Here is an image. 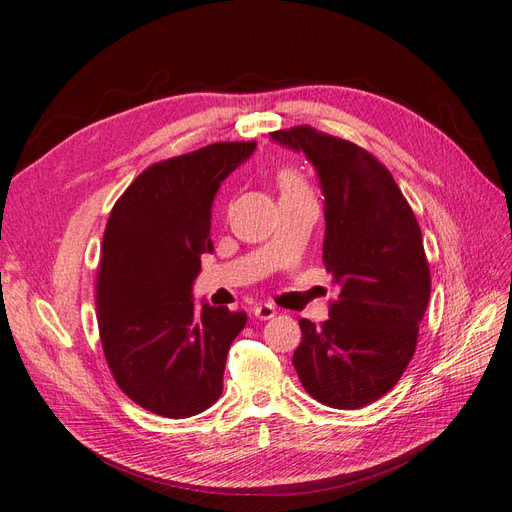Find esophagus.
<instances>
[{
  "label": "esophagus",
  "instance_id": "1",
  "mask_svg": "<svg viewBox=\"0 0 512 512\" xmlns=\"http://www.w3.org/2000/svg\"><path fill=\"white\" fill-rule=\"evenodd\" d=\"M253 315L257 317V319H272L274 315H276V309L272 304H268V302H264V304H257L255 309H253Z\"/></svg>",
  "mask_w": 512,
  "mask_h": 512
}]
</instances>
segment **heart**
Instances as JSON below:
<instances>
[{
	"label": "heart",
	"instance_id": "b5f03b06",
	"mask_svg": "<svg viewBox=\"0 0 512 512\" xmlns=\"http://www.w3.org/2000/svg\"><path fill=\"white\" fill-rule=\"evenodd\" d=\"M281 188H283V191H296V188H302V184L294 173H283L281 175Z\"/></svg>",
	"mask_w": 512,
	"mask_h": 512
}]
</instances>
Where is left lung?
I'll use <instances>...</instances> for the list:
<instances>
[{
  "instance_id": "1",
  "label": "left lung",
  "mask_w": 512,
  "mask_h": 512,
  "mask_svg": "<svg viewBox=\"0 0 512 512\" xmlns=\"http://www.w3.org/2000/svg\"><path fill=\"white\" fill-rule=\"evenodd\" d=\"M324 195V264L341 285L330 319H300L294 367L313 399L358 410L394 388L416 352L431 276L422 233L390 171L356 143L311 126L276 130Z\"/></svg>"
}]
</instances>
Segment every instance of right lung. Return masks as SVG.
I'll use <instances>...</instances> for the list:
<instances>
[{
    "instance_id": "add662e5",
    "label": "right lung",
    "mask_w": 512,
    "mask_h": 512,
    "mask_svg": "<svg viewBox=\"0 0 512 512\" xmlns=\"http://www.w3.org/2000/svg\"><path fill=\"white\" fill-rule=\"evenodd\" d=\"M257 143H212L145 169L115 203L96 285L100 341L115 382L165 418L208 410L223 392L244 311L193 300L212 251V203Z\"/></svg>"
}]
</instances>
